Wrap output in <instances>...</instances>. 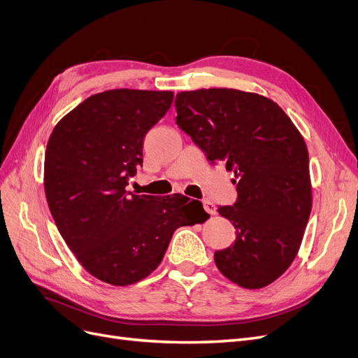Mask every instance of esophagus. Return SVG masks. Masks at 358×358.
<instances>
[{
    "mask_svg": "<svg viewBox=\"0 0 358 358\" xmlns=\"http://www.w3.org/2000/svg\"><path fill=\"white\" fill-rule=\"evenodd\" d=\"M203 208H205V210L208 214H210V215H215V205L210 202V201H203Z\"/></svg>",
    "mask_w": 358,
    "mask_h": 358,
    "instance_id": "obj_1",
    "label": "esophagus"
}]
</instances>
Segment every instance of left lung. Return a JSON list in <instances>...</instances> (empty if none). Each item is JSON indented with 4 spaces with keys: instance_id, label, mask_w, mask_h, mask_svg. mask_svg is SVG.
<instances>
[{
    "instance_id": "obj_1",
    "label": "left lung",
    "mask_w": 358,
    "mask_h": 358,
    "mask_svg": "<svg viewBox=\"0 0 358 358\" xmlns=\"http://www.w3.org/2000/svg\"><path fill=\"white\" fill-rule=\"evenodd\" d=\"M177 124L206 153L226 162L239 197L218 214L236 241L217 250L222 275L241 287H266L294 262L313 206L308 149L271 99L233 88L177 92Z\"/></svg>"
}]
</instances>
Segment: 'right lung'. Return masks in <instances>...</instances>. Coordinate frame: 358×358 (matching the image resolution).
<instances>
[{
  "mask_svg": "<svg viewBox=\"0 0 358 358\" xmlns=\"http://www.w3.org/2000/svg\"><path fill=\"white\" fill-rule=\"evenodd\" d=\"M174 92L116 88L85 99L52 128L44 161L50 213L66 245L96 279L134 285L161 264L178 227L205 222L199 201L127 190L143 140Z\"/></svg>",
  "mask_w": 358,
  "mask_h": 358,
  "instance_id": "add662e5",
  "label": "right lung"
}]
</instances>
